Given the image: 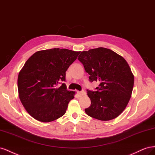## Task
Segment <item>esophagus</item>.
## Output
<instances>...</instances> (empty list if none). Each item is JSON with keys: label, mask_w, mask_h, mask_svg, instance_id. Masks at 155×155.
I'll return each mask as SVG.
<instances>
[{"label": "esophagus", "mask_w": 155, "mask_h": 155, "mask_svg": "<svg viewBox=\"0 0 155 155\" xmlns=\"http://www.w3.org/2000/svg\"><path fill=\"white\" fill-rule=\"evenodd\" d=\"M78 94L79 95V97H82L84 95H86V93L84 91H78Z\"/></svg>", "instance_id": "esophagus-1"}]
</instances>
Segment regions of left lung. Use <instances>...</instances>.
<instances>
[{
	"label": "left lung",
	"mask_w": 155,
	"mask_h": 155,
	"mask_svg": "<svg viewBox=\"0 0 155 155\" xmlns=\"http://www.w3.org/2000/svg\"><path fill=\"white\" fill-rule=\"evenodd\" d=\"M78 59L90 74V82H99L97 91L87 90L91 105L86 113L101 121L118 117L129 103L134 86V74L127 61L103 47L83 51Z\"/></svg>",
	"instance_id": "1"
}]
</instances>
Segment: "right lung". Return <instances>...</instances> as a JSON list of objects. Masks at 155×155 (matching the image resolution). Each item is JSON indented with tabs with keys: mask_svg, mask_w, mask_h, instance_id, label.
Listing matches in <instances>:
<instances>
[{
	"mask_svg": "<svg viewBox=\"0 0 155 155\" xmlns=\"http://www.w3.org/2000/svg\"><path fill=\"white\" fill-rule=\"evenodd\" d=\"M81 51L54 48L35 52L26 61L17 78L22 104L36 120L48 123L63 116L75 91L64 83L65 71Z\"/></svg>",
	"mask_w": 155,
	"mask_h": 155,
	"instance_id": "obj_1",
	"label": "right lung"
}]
</instances>
